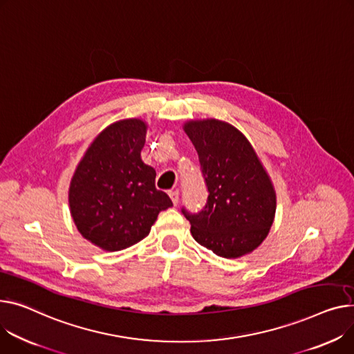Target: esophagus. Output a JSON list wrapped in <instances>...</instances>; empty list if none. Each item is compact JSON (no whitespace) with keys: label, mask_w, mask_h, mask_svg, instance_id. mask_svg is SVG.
Masks as SVG:
<instances>
[{"label":"esophagus","mask_w":354,"mask_h":354,"mask_svg":"<svg viewBox=\"0 0 354 354\" xmlns=\"http://www.w3.org/2000/svg\"><path fill=\"white\" fill-rule=\"evenodd\" d=\"M169 196H171V199H172L174 205L176 206V205L179 203V191H178V189H172V191H169Z\"/></svg>","instance_id":"esophagus-1"}]
</instances>
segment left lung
Masks as SVG:
<instances>
[{"instance_id": "obj_1", "label": "left lung", "mask_w": 354, "mask_h": 354, "mask_svg": "<svg viewBox=\"0 0 354 354\" xmlns=\"http://www.w3.org/2000/svg\"><path fill=\"white\" fill-rule=\"evenodd\" d=\"M199 155L207 189L195 214L182 207L194 239L218 256H243L268 236L276 210L272 182L249 140L236 128L218 121L185 125Z\"/></svg>"}]
</instances>
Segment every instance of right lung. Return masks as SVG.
<instances>
[{
	"label": "right lung",
	"mask_w": 354,
	"mask_h": 354,
	"mask_svg": "<svg viewBox=\"0 0 354 354\" xmlns=\"http://www.w3.org/2000/svg\"><path fill=\"white\" fill-rule=\"evenodd\" d=\"M147 124L124 120L104 129L80 162L69 186L71 215L85 239L116 252L149 234L171 198L155 187L156 172L140 159Z\"/></svg>",
	"instance_id": "1"
}]
</instances>
